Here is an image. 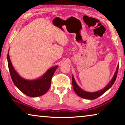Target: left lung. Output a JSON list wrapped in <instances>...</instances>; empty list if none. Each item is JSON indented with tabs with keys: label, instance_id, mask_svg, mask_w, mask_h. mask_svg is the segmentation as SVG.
<instances>
[{
	"label": "left lung",
	"instance_id": "8db88e82",
	"mask_svg": "<svg viewBox=\"0 0 125 125\" xmlns=\"http://www.w3.org/2000/svg\"><path fill=\"white\" fill-rule=\"evenodd\" d=\"M118 67H119V64H118L117 69L114 73V74L112 80H110V82L107 83V85L106 86L105 88L102 89L98 90L97 92H86L82 89L81 88H80V86L77 85V83H76L75 79L74 78V76L72 75V85L73 89H74V92H76V93L77 94L78 96L81 97V98H85V99H88V100H94L95 98H97L101 95H102L104 93H105L107 90H109L111 87L112 86V85H113V83L115 82L116 78H117L118 71Z\"/></svg>",
	"mask_w": 125,
	"mask_h": 125
}]
</instances>
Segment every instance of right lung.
I'll return each mask as SVG.
<instances>
[{"label": "right lung", "mask_w": 125, "mask_h": 125, "mask_svg": "<svg viewBox=\"0 0 125 125\" xmlns=\"http://www.w3.org/2000/svg\"><path fill=\"white\" fill-rule=\"evenodd\" d=\"M8 68L13 83L22 93L31 97H36L44 95L47 93L51 86V79L58 66L51 67L44 74L35 80H27L17 73L12 64L9 56L7 54Z\"/></svg>", "instance_id": "obj_1"}]
</instances>
